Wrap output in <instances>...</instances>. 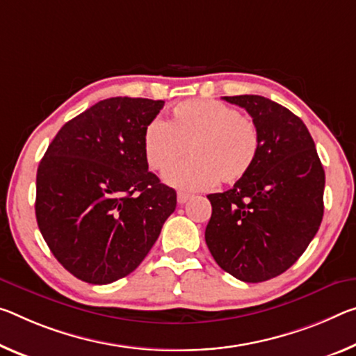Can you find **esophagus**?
Masks as SVG:
<instances>
[{
	"instance_id": "1",
	"label": "esophagus",
	"mask_w": 356,
	"mask_h": 356,
	"mask_svg": "<svg viewBox=\"0 0 356 356\" xmlns=\"http://www.w3.org/2000/svg\"><path fill=\"white\" fill-rule=\"evenodd\" d=\"M190 198H191V195H188V193H184V191H179V193H177V201H179V204H185V202H187Z\"/></svg>"
}]
</instances>
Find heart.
Returning <instances> with one entry per match:
<instances>
[{"mask_svg": "<svg viewBox=\"0 0 356 356\" xmlns=\"http://www.w3.org/2000/svg\"><path fill=\"white\" fill-rule=\"evenodd\" d=\"M194 158L175 165L188 149ZM143 149L147 165L166 172L165 180L182 190H206L234 184L252 171L261 149L257 123L236 107L212 99L177 104L171 120L154 118L144 129Z\"/></svg>", "mask_w": 356, "mask_h": 356, "instance_id": "heart-1", "label": "heart"}]
</instances>
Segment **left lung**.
<instances>
[{"mask_svg": "<svg viewBox=\"0 0 356 356\" xmlns=\"http://www.w3.org/2000/svg\"><path fill=\"white\" fill-rule=\"evenodd\" d=\"M223 99L249 112L261 149L233 188L207 196L206 244L223 270L258 284L285 273L317 234L325 171L307 127L286 107L258 95Z\"/></svg>", "mask_w": 356, "mask_h": 356, "instance_id": "1", "label": "left lung"}]
</instances>
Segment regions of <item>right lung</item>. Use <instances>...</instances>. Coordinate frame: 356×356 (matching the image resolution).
<instances>
[{
    "label": "right lung",
    "mask_w": 356,
    "mask_h": 356,
    "mask_svg": "<svg viewBox=\"0 0 356 356\" xmlns=\"http://www.w3.org/2000/svg\"><path fill=\"white\" fill-rule=\"evenodd\" d=\"M165 101L107 98L63 127L36 174V220L66 270L93 285L136 269L177 204L149 171L144 129Z\"/></svg>",
    "instance_id": "right-lung-1"
}]
</instances>
